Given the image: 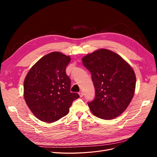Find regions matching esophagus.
<instances>
[{"mask_svg": "<svg viewBox=\"0 0 157 157\" xmlns=\"http://www.w3.org/2000/svg\"><path fill=\"white\" fill-rule=\"evenodd\" d=\"M78 94H79V96H80V97H83V96H84V93L82 92H79L78 93Z\"/></svg>", "mask_w": 157, "mask_h": 157, "instance_id": "obj_1", "label": "esophagus"}]
</instances>
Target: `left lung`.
Instances as JSON below:
<instances>
[{"mask_svg": "<svg viewBox=\"0 0 157 157\" xmlns=\"http://www.w3.org/2000/svg\"><path fill=\"white\" fill-rule=\"evenodd\" d=\"M82 60L91 72L96 90L94 100L88 103L93 115L104 120L121 115L135 93L134 69L121 56L105 48L86 55Z\"/></svg>", "mask_w": 157, "mask_h": 157, "instance_id": "left-lung-1", "label": "left lung"}]
</instances>
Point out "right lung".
Listing matches in <instances>:
<instances>
[{
	"mask_svg": "<svg viewBox=\"0 0 157 157\" xmlns=\"http://www.w3.org/2000/svg\"><path fill=\"white\" fill-rule=\"evenodd\" d=\"M71 56L53 52L32 66L23 83V97L28 107L38 119L48 123L67 115L75 99L71 79L65 69Z\"/></svg>",
	"mask_w": 157,
	"mask_h": 157,
	"instance_id": "1",
	"label": "right lung"
}]
</instances>
